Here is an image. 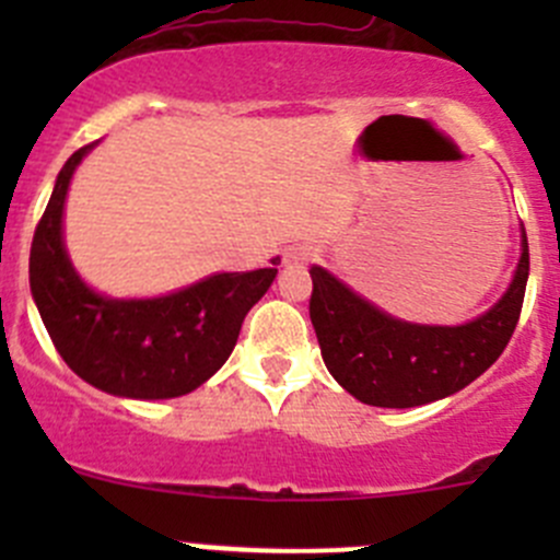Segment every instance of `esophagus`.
Instances as JSON below:
<instances>
[{
    "mask_svg": "<svg viewBox=\"0 0 560 560\" xmlns=\"http://www.w3.org/2000/svg\"><path fill=\"white\" fill-rule=\"evenodd\" d=\"M312 259V248L308 246H292L284 252V262L287 265H301Z\"/></svg>",
    "mask_w": 560,
    "mask_h": 560,
    "instance_id": "esophagus-1",
    "label": "esophagus"
}]
</instances>
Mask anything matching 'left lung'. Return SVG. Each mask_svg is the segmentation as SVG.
<instances>
[{
  "label": "left lung",
  "mask_w": 560,
  "mask_h": 560,
  "mask_svg": "<svg viewBox=\"0 0 560 560\" xmlns=\"http://www.w3.org/2000/svg\"><path fill=\"white\" fill-rule=\"evenodd\" d=\"M515 279L490 312L466 325L395 319L314 265L308 314L332 380L369 406L411 409L447 398L490 369L521 319L528 281V238Z\"/></svg>",
  "instance_id": "8db88e82"
}]
</instances>
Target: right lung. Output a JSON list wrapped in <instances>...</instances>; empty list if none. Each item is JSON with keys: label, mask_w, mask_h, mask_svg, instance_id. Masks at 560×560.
I'll return each instance as SVG.
<instances>
[{"label": "right lung", "mask_w": 560, "mask_h": 560, "mask_svg": "<svg viewBox=\"0 0 560 560\" xmlns=\"http://www.w3.org/2000/svg\"><path fill=\"white\" fill-rule=\"evenodd\" d=\"M94 145L78 149L56 178L32 241V298L56 352L83 382L121 398H178L222 369L244 316L273 284L281 259H270L273 268L208 276L145 301L94 292L75 273L61 238L70 178Z\"/></svg>", "instance_id": "right-lung-1"}]
</instances>
